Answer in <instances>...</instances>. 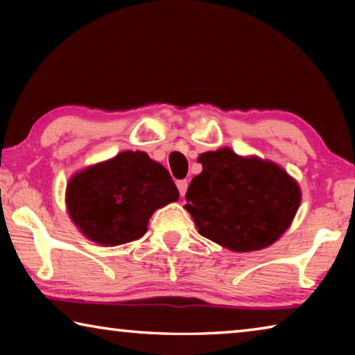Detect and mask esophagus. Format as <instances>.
<instances>
[{
  "mask_svg": "<svg viewBox=\"0 0 355 355\" xmlns=\"http://www.w3.org/2000/svg\"><path fill=\"white\" fill-rule=\"evenodd\" d=\"M188 184H189L188 180H178V182H177V188H178L180 196H182V197L186 194V189H188Z\"/></svg>",
  "mask_w": 355,
  "mask_h": 355,
  "instance_id": "obj_1",
  "label": "esophagus"
}]
</instances>
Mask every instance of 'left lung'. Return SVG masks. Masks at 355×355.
<instances>
[{"instance_id":"obj_1","label":"left lung","mask_w":355,"mask_h":355,"mask_svg":"<svg viewBox=\"0 0 355 355\" xmlns=\"http://www.w3.org/2000/svg\"><path fill=\"white\" fill-rule=\"evenodd\" d=\"M203 171L186 192L199 233L235 252L271 245L291 225L300 203L294 178L271 161L219 148L199 156Z\"/></svg>"}]
</instances>
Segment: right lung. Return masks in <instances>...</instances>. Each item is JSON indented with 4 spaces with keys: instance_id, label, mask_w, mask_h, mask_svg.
I'll use <instances>...</instances> for the list:
<instances>
[{
    "instance_id": "add662e5",
    "label": "right lung",
    "mask_w": 355,
    "mask_h": 355,
    "mask_svg": "<svg viewBox=\"0 0 355 355\" xmlns=\"http://www.w3.org/2000/svg\"><path fill=\"white\" fill-rule=\"evenodd\" d=\"M178 196L164 166L147 153L127 150L75 173L65 203L84 236L101 245H120L142 238L150 216Z\"/></svg>"
}]
</instances>
